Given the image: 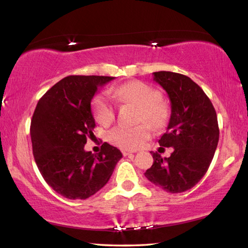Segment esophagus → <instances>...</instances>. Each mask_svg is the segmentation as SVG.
<instances>
[{
	"mask_svg": "<svg viewBox=\"0 0 248 248\" xmlns=\"http://www.w3.org/2000/svg\"><path fill=\"white\" fill-rule=\"evenodd\" d=\"M121 152H123V155H124V156H127V155H132V152H131V151H128V150H123V151H121Z\"/></svg>",
	"mask_w": 248,
	"mask_h": 248,
	"instance_id": "1",
	"label": "esophagus"
}]
</instances>
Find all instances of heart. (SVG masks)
Wrapping results in <instances>:
<instances>
[{"label": "heart", "instance_id": "b5f03b06", "mask_svg": "<svg viewBox=\"0 0 248 248\" xmlns=\"http://www.w3.org/2000/svg\"><path fill=\"white\" fill-rule=\"evenodd\" d=\"M114 97L125 103L134 104L140 108V121H146L152 128H161L168 116V108L161 101L162 94L159 91L147 84L133 81L113 89ZM93 113L97 121L101 124H109L115 117L114 103L108 94L100 93L93 99ZM150 131L146 124L138 127L117 125L108 134L110 143L123 149L135 150L140 148L149 139Z\"/></svg>", "mask_w": 248, "mask_h": 248}]
</instances>
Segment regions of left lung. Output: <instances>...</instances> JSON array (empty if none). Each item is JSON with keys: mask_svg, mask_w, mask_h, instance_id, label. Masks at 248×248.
<instances>
[{"mask_svg": "<svg viewBox=\"0 0 248 248\" xmlns=\"http://www.w3.org/2000/svg\"><path fill=\"white\" fill-rule=\"evenodd\" d=\"M154 81L167 93L170 118L159 144L172 147L170 157L150 152L154 164L145 177L168 193H181L199 182L211 164L219 130L217 112L207 94L188 77L170 71L154 72Z\"/></svg>", "mask_w": 248, "mask_h": 248, "instance_id": "obj_1", "label": "left lung"}]
</instances>
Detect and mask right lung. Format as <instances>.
<instances>
[{"label":"right lung","mask_w":248,"mask_h":248,"mask_svg":"<svg viewBox=\"0 0 248 248\" xmlns=\"http://www.w3.org/2000/svg\"><path fill=\"white\" fill-rule=\"evenodd\" d=\"M114 78L66 77L37 103L30 131L34 159L45 181L66 198L86 199L96 194L123 157L108 143L97 155L84 149L96 127L92 100L99 87Z\"/></svg>","instance_id":"add662e5"}]
</instances>
